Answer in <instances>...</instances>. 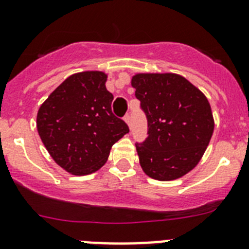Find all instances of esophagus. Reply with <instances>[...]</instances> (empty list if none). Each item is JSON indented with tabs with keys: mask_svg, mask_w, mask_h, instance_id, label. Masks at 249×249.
<instances>
[{
	"mask_svg": "<svg viewBox=\"0 0 249 249\" xmlns=\"http://www.w3.org/2000/svg\"><path fill=\"white\" fill-rule=\"evenodd\" d=\"M124 122L129 125V127L131 126V116H130V114H126V115L124 116Z\"/></svg>",
	"mask_w": 249,
	"mask_h": 249,
	"instance_id": "1",
	"label": "esophagus"
}]
</instances>
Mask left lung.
Returning <instances> with one entry per match:
<instances>
[{"label":"left lung","mask_w":249,"mask_h":249,"mask_svg":"<svg viewBox=\"0 0 249 249\" xmlns=\"http://www.w3.org/2000/svg\"><path fill=\"white\" fill-rule=\"evenodd\" d=\"M147 119V138L136 144L142 171L171 181L191 171L213 134L211 105L205 94L174 73H139L131 79Z\"/></svg>","instance_id":"obj_1"}]
</instances>
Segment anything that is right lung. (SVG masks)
Here are the masks:
<instances>
[{"instance_id": "1", "label": "right lung", "mask_w": 249, "mask_h": 249, "mask_svg": "<svg viewBox=\"0 0 249 249\" xmlns=\"http://www.w3.org/2000/svg\"><path fill=\"white\" fill-rule=\"evenodd\" d=\"M104 71H80L67 78L39 107L37 130L53 160L77 176L95 172L129 127L111 111Z\"/></svg>"}]
</instances>
